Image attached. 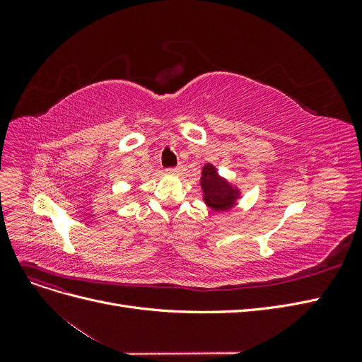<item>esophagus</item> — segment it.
Returning <instances> with one entry per match:
<instances>
[{"label": "esophagus", "instance_id": "esophagus-1", "mask_svg": "<svg viewBox=\"0 0 362 362\" xmlns=\"http://www.w3.org/2000/svg\"><path fill=\"white\" fill-rule=\"evenodd\" d=\"M168 172H169V173H173V175H178V173L181 172V168H180V166H178V168H169Z\"/></svg>", "mask_w": 362, "mask_h": 362}]
</instances>
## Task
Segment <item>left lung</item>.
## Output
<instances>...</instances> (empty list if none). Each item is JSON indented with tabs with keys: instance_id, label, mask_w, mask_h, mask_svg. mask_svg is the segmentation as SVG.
I'll return each instance as SVG.
<instances>
[{
	"instance_id": "8db88e82",
	"label": "left lung",
	"mask_w": 362,
	"mask_h": 362,
	"mask_svg": "<svg viewBox=\"0 0 362 362\" xmlns=\"http://www.w3.org/2000/svg\"><path fill=\"white\" fill-rule=\"evenodd\" d=\"M201 185L204 190V201L213 210H228L237 199V190L228 181L218 177L216 168L210 163L205 164L202 169Z\"/></svg>"
}]
</instances>
